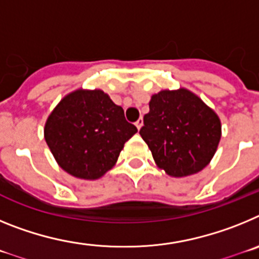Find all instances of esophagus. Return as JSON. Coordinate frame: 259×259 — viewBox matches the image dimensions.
I'll return each mask as SVG.
<instances>
[{
	"label": "esophagus",
	"mask_w": 259,
	"mask_h": 259,
	"mask_svg": "<svg viewBox=\"0 0 259 259\" xmlns=\"http://www.w3.org/2000/svg\"><path fill=\"white\" fill-rule=\"evenodd\" d=\"M135 124H136L137 130H140V128L143 127V124H144V119L143 118H139V119H137V122L135 123Z\"/></svg>",
	"instance_id": "esophagus-1"
}]
</instances>
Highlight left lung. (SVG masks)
Listing matches in <instances>:
<instances>
[{
  "instance_id": "left-lung-1",
  "label": "left lung",
  "mask_w": 259,
  "mask_h": 259,
  "mask_svg": "<svg viewBox=\"0 0 259 259\" xmlns=\"http://www.w3.org/2000/svg\"><path fill=\"white\" fill-rule=\"evenodd\" d=\"M157 166L174 178L193 175L207 166L222 136L221 119L185 88L152 96L140 130Z\"/></svg>"
}]
</instances>
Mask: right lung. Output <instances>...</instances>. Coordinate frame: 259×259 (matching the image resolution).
<instances>
[{
  "instance_id": "add662e5",
  "label": "right lung",
  "mask_w": 259,
  "mask_h": 259,
  "mask_svg": "<svg viewBox=\"0 0 259 259\" xmlns=\"http://www.w3.org/2000/svg\"><path fill=\"white\" fill-rule=\"evenodd\" d=\"M137 132L124 111L101 91L77 89L48 116L44 137L61 168L79 179H100Z\"/></svg>"
}]
</instances>
